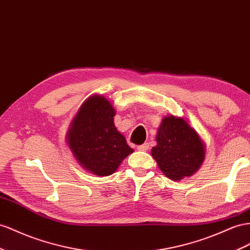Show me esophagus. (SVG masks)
Here are the masks:
<instances>
[{"label": "esophagus", "mask_w": 250, "mask_h": 250, "mask_svg": "<svg viewBox=\"0 0 250 250\" xmlns=\"http://www.w3.org/2000/svg\"><path fill=\"white\" fill-rule=\"evenodd\" d=\"M148 148H149V145H148V143H144V144L138 146V150L139 151H146Z\"/></svg>", "instance_id": "esophagus-1"}]
</instances>
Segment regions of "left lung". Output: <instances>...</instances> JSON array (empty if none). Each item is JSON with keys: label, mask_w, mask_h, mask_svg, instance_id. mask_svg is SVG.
Returning a JSON list of instances; mask_svg holds the SVG:
<instances>
[{"label": "left lung", "mask_w": 250, "mask_h": 250, "mask_svg": "<svg viewBox=\"0 0 250 250\" xmlns=\"http://www.w3.org/2000/svg\"><path fill=\"white\" fill-rule=\"evenodd\" d=\"M156 140L151 154L170 180L190 177L205 159L203 140L183 118L168 116L162 120Z\"/></svg>", "instance_id": "obj_1"}]
</instances>
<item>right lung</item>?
Returning <instances> with one entry per match:
<instances>
[{
  "label": "right lung",
  "instance_id": "obj_1",
  "mask_svg": "<svg viewBox=\"0 0 250 250\" xmlns=\"http://www.w3.org/2000/svg\"><path fill=\"white\" fill-rule=\"evenodd\" d=\"M116 116L105 97L92 96L81 106L67 132V143L78 163L100 177L110 175L133 152L114 126Z\"/></svg>",
  "mask_w": 250,
  "mask_h": 250
}]
</instances>
